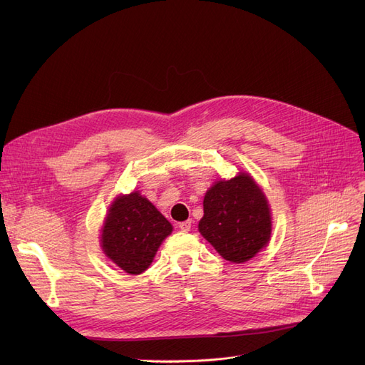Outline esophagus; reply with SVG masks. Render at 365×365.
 <instances>
[{
  "mask_svg": "<svg viewBox=\"0 0 365 365\" xmlns=\"http://www.w3.org/2000/svg\"><path fill=\"white\" fill-rule=\"evenodd\" d=\"M178 227H180L182 232H190V229H192V220H187V221L180 222Z\"/></svg>",
  "mask_w": 365,
  "mask_h": 365,
  "instance_id": "obj_1",
  "label": "esophagus"
}]
</instances>
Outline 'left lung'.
Returning a JSON list of instances; mask_svg holds the SVG:
<instances>
[{
	"label": "left lung",
	"instance_id": "obj_1",
	"mask_svg": "<svg viewBox=\"0 0 365 365\" xmlns=\"http://www.w3.org/2000/svg\"><path fill=\"white\" fill-rule=\"evenodd\" d=\"M199 232L227 262H248L270 239L266 196L247 173L218 181L205 195Z\"/></svg>",
	"mask_w": 365,
	"mask_h": 365
}]
</instances>
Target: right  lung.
Wrapping results in <instances>:
<instances>
[{
	"label": "right lung",
	"mask_w": 365,
	"mask_h": 365,
	"mask_svg": "<svg viewBox=\"0 0 365 365\" xmlns=\"http://www.w3.org/2000/svg\"><path fill=\"white\" fill-rule=\"evenodd\" d=\"M170 222L140 193L114 200L102 230V250L126 273L140 274L148 269Z\"/></svg>",
	"instance_id": "1"
}]
</instances>
